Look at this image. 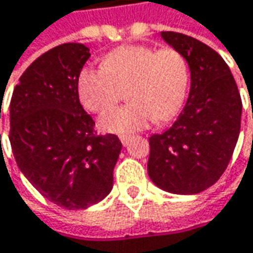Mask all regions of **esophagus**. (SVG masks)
<instances>
[{
  "label": "esophagus",
  "instance_id": "esophagus-1",
  "mask_svg": "<svg viewBox=\"0 0 253 253\" xmlns=\"http://www.w3.org/2000/svg\"><path fill=\"white\" fill-rule=\"evenodd\" d=\"M128 140H130V136H126V134H122V136H120V142L123 143V146H127V145H128Z\"/></svg>",
  "mask_w": 253,
  "mask_h": 253
}]
</instances>
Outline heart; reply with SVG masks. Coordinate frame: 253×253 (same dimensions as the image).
Instances as JSON below:
<instances>
[{"label": "heart", "instance_id": "heart-1", "mask_svg": "<svg viewBox=\"0 0 253 253\" xmlns=\"http://www.w3.org/2000/svg\"><path fill=\"white\" fill-rule=\"evenodd\" d=\"M190 82L188 65L175 49L122 46L110 52L101 68H82L77 92L82 107L104 114L114 107L119 89L126 88L127 105L100 120L104 131L130 134L153 122H167L181 110Z\"/></svg>", "mask_w": 253, "mask_h": 253}]
</instances>
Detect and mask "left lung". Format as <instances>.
I'll list each match as a JSON object with an SVG mask.
<instances>
[{"label":"left lung","mask_w":253,"mask_h":253,"mask_svg":"<svg viewBox=\"0 0 253 253\" xmlns=\"http://www.w3.org/2000/svg\"><path fill=\"white\" fill-rule=\"evenodd\" d=\"M161 37L188 63V100L172 126L149 137L148 173L172 194H198L226 171L241 131L242 100L223 58L194 37L162 32Z\"/></svg>","instance_id":"1"}]
</instances>
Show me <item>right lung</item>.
Listing matches in <instances>:
<instances>
[{
  "instance_id": "1",
  "label": "right lung",
  "mask_w": 253,
  "mask_h": 253,
  "mask_svg": "<svg viewBox=\"0 0 253 253\" xmlns=\"http://www.w3.org/2000/svg\"><path fill=\"white\" fill-rule=\"evenodd\" d=\"M89 56L82 43L47 50L21 75L10 104V142L20 171L44 198L68 210L110 194L122 150L116 134L95 133L80 103L77 80Z\"/></svg>"
}]
</instances>
